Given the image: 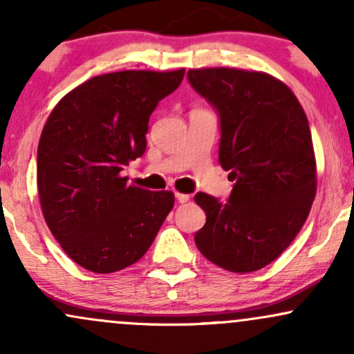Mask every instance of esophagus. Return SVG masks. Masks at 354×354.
I'll use <instances>...</instances> for the list:
<instances>
[{
	"label": "esophagus",
	"instance_id": "obj_1",
	"mask_svg": "<svg viewBox=\"0 0 354 354\" xmlns=\"http://www.w3.org/2000/svg\"><path fill=\"white\" fill-rule=\"evenodd\" d=\"M174 196H176V201L178 203L189 201V196H188V194H185V193H174Z\"/></svg>",
	"mask_w": 354,
	"mask_h": 354
}]
</instances>
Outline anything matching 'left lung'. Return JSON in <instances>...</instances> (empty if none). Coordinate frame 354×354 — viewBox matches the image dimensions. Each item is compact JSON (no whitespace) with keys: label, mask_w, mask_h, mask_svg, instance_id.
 <instances>
[{"label":"left lung","mask_w":354,"mask_h":354,"mask_svg":"<svg viewBox=\"0 0 354 354\" xmlns=\"http://www.w3.org/2000/svg\"><path fill=\"white\" fill-rule=\"evenodd\" d=\"M188 80L219 115V163L234 180L226 203L194 196L206 223L194 243L233 273L258 271L291 245L316 196L308 118L283 81L236 68L189 70Z\"/></svg>","instance_id":"8db88e82"}]
</instances>
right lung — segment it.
<instances>
[{
    "instance_id": "obj_1",
    "label": "right lung",
    "mask_w": 354,
    "mask_h": 354,
    "mask_svg": "<svg viewBox=\"0 0 354 354\" xmlns=\"http://www.w3.org/2000/svg\"><path fill=\"white\" fill-rule=\"evenodd\" d=\"M185 70L108 73L59 100L38 145V194L48 228L75 263L115 273L143 256L173 209L171 191L129 186L151 113Z\"/></svg>"
}]
</instances>
